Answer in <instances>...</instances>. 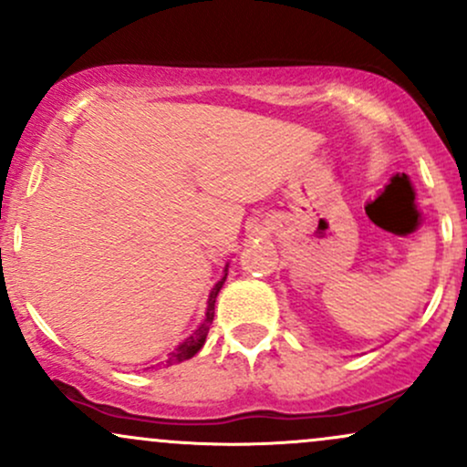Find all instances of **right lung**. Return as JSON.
<instances>
[{
  "mask_svg": "<svg viewBox=\"0 0 467 467\" xmlns=\"http://www.w3.org/2000/svg\"><path fill=\"white\" fill-rule=\"evenodd\" d=\"M226 276H228V264H226V267H223V276L219 278V281L215 283V287L211 289V296H208V303H206V314H203V320L200 323V327H197V329L192 331V334L186 337V340H182L180 345L169 353V360H166V367H169V364H180V362H184V360H191V358L202 349L203 342H206L208 329H211L213 316H215L217 294H219V289L223 287V283H226Z\"/></svg>",
  "mask_w": 467,
  "mask_h": 467,
  "instance_id": "right-lung-1",
  "label": "right lung"
}]
</instances>
